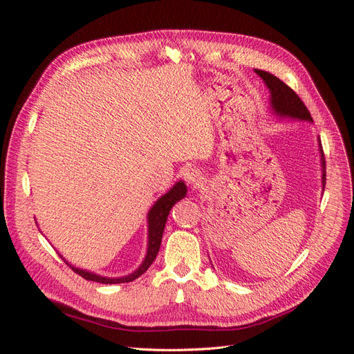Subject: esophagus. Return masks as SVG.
Listing matches in <instances>:
<instances>
[{"instance_id":"1","label":"esophagus","mask_w":354,"mask_h":354,"mask_svg":"<svg viewBox=\"0 0 354 354\" xmlns=\"http://www.w3.org/2000/svg\"><path fill=\"white\" fill-rule=\"evenodd\" d=\"M185 180L187 181V185L190 187L196 189L203 183V180H205V178H203V174L201 173L199 169L189 168V169H186V173H185Z\"/></svg>"}]
</instances>
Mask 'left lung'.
Instances as JSON below:
<instances>
[{
    "mask_svg": "<svg viewBox=\"0 0 354 354\" xmlns=\"http://www.w3.org/2000/svg\"><path fill=\"white\" fill-rule=\"evenodd\" d=\"M255 73L259 75V77H261V80L267 85V88H269L270 106H272V111L276 115L291 116L299 121H313L303 100L299 99L297 93L292 88H289L283 81H281L279 78L274 77V75L261 69H255ZM319 152H320V164H322V187L325 189L326 162H325L322 145H320V138H319Z\"/></svg>",
    "mask_w": 354,
    "mask_h": 354,
    "instance_id": "obj_1",
    "label": "left lung"
}]
</instances>
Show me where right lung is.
Listing matches in <instances>:
<instances>
[{
	"instance_id": "add662e5",
	"label": "right lung",
	"mask_w": 354,
	"mask_h": 354,
	"mask_svg": "<svg viewBox=\"0 0 354 354\" xmlns=\"http://www.w3.org/2000/svg\"><path fill=\"white\" fill-rule=\"evenodd\" d=\"M187 194V187L185 185V181H177V183L171 187L165 195L160 196L155 205L151 208L147 214V224H149V230H147V252L143 263L140 264V267L136 272H133L131 274L124 276V277H104V276H99L95 273L87 272V270H81L77 269V267L71 266L68 261L66 264L69 267H72V270L75 273H78L80 276H82L85 281H93V282H99V283H104V285H111V283H125V282H133L134 279H137L138 276H142L151 264L155 261L159 246H160V241H162V233H164V227L165 223L168 218V214L171 211V208L174 207V203L178 202L180 199H183Z\"/></svg>"
}]
</instances>
